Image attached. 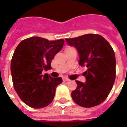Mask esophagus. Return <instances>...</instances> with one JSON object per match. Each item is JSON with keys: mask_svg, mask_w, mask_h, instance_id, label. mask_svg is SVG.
Segmentation results:
<instances>
[{"mask_svg": "<svg viewBox=\"0 0 127 127\" xmlns=\"http://www.w3.org/2000/svg\"><path fill=\"white\" fill-rule=\"evenodd\" d=\"M63 81H64V82L70 81V80L68 79V78H66V77H64L63 78Z\"/></svg>", "mask_w": 127, "mask_h": 127, "instance_id": "1", "label": "esophagus"}]
</instances>
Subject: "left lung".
<instances>
[{
    "instance_id": "left-lung-1",
    "label": "left lung",
    "mask_w": 127,
    "mask_h": 127,
    "mask_svg": "<svg viewBox=\"0 0 127 127\" xmlns=\"http://www.w3.org/2000/svg\"><path fill=\"white\" fill-rule=\"evenodd\" d=\"M65 41L77 49L80 65L88 68L84 73L86 82L76 80L77 88L72 92V98L84 107L99 105L107 97L115 80L114 51L108 41L98 34L89 33Z\"/></svg>"
}]
</instances>
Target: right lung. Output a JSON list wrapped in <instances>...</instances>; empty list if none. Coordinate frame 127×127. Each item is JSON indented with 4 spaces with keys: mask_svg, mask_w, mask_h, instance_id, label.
Segmentation results:
<instances>
[{
    "mask_svg": "<svg viewBox=\"0 0 127 127\" xmlns=\"http://www.w3.org/2000/svg\"><path fill=\"white\" fill-rule=\"evenodd\" d=\"M64 41H49L32 37L22 41L11 61L14 88L22 101L35 109L43 108L52 102L61 77L52 78L43 70L51 68L54 57L62 49Z\"/></svg>",
    "mask_w": 127,
    "mask_h": 127,
    "instance_id": "1",
    "label": "right lung"
}]
</instances>
